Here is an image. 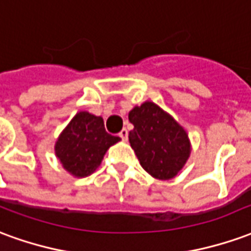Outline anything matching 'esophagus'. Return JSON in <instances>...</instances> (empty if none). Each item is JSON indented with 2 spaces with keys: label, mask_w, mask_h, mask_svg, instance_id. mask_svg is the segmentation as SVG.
I'll return each instance as SVG.
<instances>
[{
  "label": "esophagus",
  "mask_w": 251,
  "mask_h": 251,
  "mask_svg": "<svg viewBox=\"0 0 251 251\" xmlns=\"http://www.w3.org/2000/svg\"><path fill=\"white\" fill-rule=\"evenodd\" d=\"M120 137L122 138V141H126V140H127V130H126V129H122V130L120 131Z\"/></svg>",
  "instance_id": "1"
}]
</instances>
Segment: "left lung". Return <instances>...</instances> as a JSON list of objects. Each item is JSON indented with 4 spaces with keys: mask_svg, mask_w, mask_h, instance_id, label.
Masks as SVG:
<instances>
[{
    "mask_svg": "<svg viewBox=\"0 0 251 251\" xmlns=\"http://www.w3.org/2000/svg\"><path fill=\"white\" fill-rule=\"evenodd\" d=\"M129 121L134 126L129 131V142L142 168L158 180L174 179L191 153L184 127L149 100L131 110Z\"/></svg>",
    "mask_w": 251,
    "mask_h": 251,
    "instance_id": "left-lung-1",
    "label": "left lung"
}]
</instances>
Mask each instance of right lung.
<instances>
[{
    "mask_svg": "<svg viewBox=\"0 0 251 251\" xmlns=\"http://www.w3.org/2000/svg\"><path fill=\"white\" fill-rule=\"evenodd\" d=\"M120 140L106 131L102 117L79 111L60 133L55 154L67 172L75 177H86L95 172L107 149Z\"/></svg>",
    "mask_w": 251,
    "mask_h": 251,
    "instance_id": "add662e5",
    "label": "right lung"
}]
</instances>
